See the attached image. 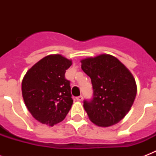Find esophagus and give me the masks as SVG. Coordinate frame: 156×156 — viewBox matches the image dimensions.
Listing matches in <instances>:
<instances>
[{
	"instance_id": "esophagus-1",
	"label": "esophagus",
	"mask_w": 156,
	"mask_h": 156,
	"mask_svg": "<svg viewBox=\"0 0 156 156\" xmlns=\"http://www.w3.org/2000/svg\"><path fill=\"white\" fill-rule=\"evenodd\" d=\"M76 100H78V101H83V97L82 96V95H79V96H78V97H76Z\"/></svg>"
}]
</instances>
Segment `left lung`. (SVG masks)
Instances as JSON below:
<instances>
[{"label": "left lung", "mask_w": 156, "mask_h": 156, "mask_svg": "<svg viewBox=\"0 0 156 156\" xmlns=\"http://www.w3.org/2000/svg\"><path fill=\"white\" fill-rule=\"evenodd\" d=\"M82 69L91 79L93 99L84 100L88 117L100 127L118 123L130 110L137 95L135 79L115 56L101 54L81 61Z\"/></svg>", "instance_id": "obj_1"}]
</instances>
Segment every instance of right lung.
Segmentation results:
<instances>
[{
	"mask_svg": "<svg viewBox=\"0 0 156 156\" xmlns=\"http://www.w3.org/2000/svg\"><path fill=\"white\" fill-rule=\"evenodd\" d=\"M72 61L60 54L45 56L29 69L22 82L23 97L33 117L49 126L66 118L73 104L65 73Z\"/></svg>",
	"mask_w": 156,
	"mask_h": 156,
	"instance_id": "1",
	"label": "right lung"
}]
</instances>
